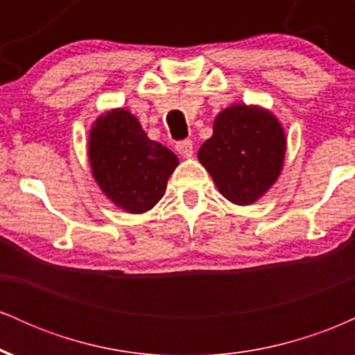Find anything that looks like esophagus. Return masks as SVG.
Here are the masks:
<instances>
[{
  "label": "esophagus",
  "mask_w": 355,
  "mask_h": 355,
  "mask_svg": "<svg viewBox=\"0 0 355 355\" xmlns=\"http://www.w3.org/2000/svg\"><path fill=\"white\" fill-rule=\"evenodd\" d=\"M177 152L182 155L183 158H190L191 155H193V144H191L190 140H185V141H178L177 146Z\"/></svg>",
  "instance_id": "34e87169"
}]
</instances>
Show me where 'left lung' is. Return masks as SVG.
I'll list each match as a JSON object with an SVG mask.
<instances>
[{"mask_svg":"<svg viewBox=\"0 0 355 355\" xmlns=\"http://www.w3.org/2000/svg\"><path fill=\"white\" fill-rule=\"evenodd\" d=\"M285 145L282 125L268 110L232 105L215 118L198 160L227 200L250 205L279 178Z\"/></svg>","mask_w":355,"mask_h":355,"instance_id":"8db88e82","label":"left lung"}]
</instances>
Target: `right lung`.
Returning a JSON list of instances; mask_svg holds the SVG:
<instances>
[{"mask_svg": "<svg viewBox=\"0 0 355 355\" xmlns=\"http://www.w3.org/2000/svg\"><path fill=\"white\" fill-rule=\"evenodd\" d=\"M92 173L105 195L128 214H145L164 197L178 158L150 140L128 110L100 115L88 140Z\"/></svg>", "mask_w": 355, "mask_h": 355, "instance_id": "add662e5", "label": "right lung"}]
</instances>
